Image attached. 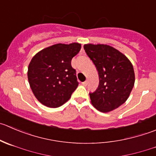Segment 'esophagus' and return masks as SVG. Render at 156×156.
<instances>
[{
	"instance_id": "esophagus-1",
	"label": "esophagus",
	"mask_w": 156,
	"mask_h": 156,
	"mask_svg": "<svg viewBox=\"0 0 156 156\" xmlns=\"http://www.w3.org/2000/svg\"><path fill=\"white\" fill-rule=\"evenodd\" d=\"M82 84L84 86H87V81H84V82H82Z\"/></svg>"
}]
</instances>
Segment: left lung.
<instances>
[{
	"instance_id": "1",
	"label": "left lung",
	"mask_w": 156,
	"mask_h": 156,
	"mask_svg": "<svg viewBox=\"0 0 156 156\" xmlns=\"http://www.w3.org/2000/svg\"><path fill=\"white\" fill-rule=\"evenodd\" d=\"M84 49L99 74V85L89 93L91 104L107 113L124 104L135 82L133 67L117 49L107 45L86 44Z\"/></svg>"
}]
</instances>
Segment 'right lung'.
<instances>
[{
	"mask_svg": "<svg viewBox=\"0 0 156 156\" xmlns=\"http://www.w3.org/2000/svg\"><path fill=\"white\" fill-rule=\"evenodd\" d=\"M81 44H58L46 48L33 56L28 67V80L35 97L43 105L58 107L67 102L78 85L72 58Z\"/></svg>",
	"mask_w": 156,
	"mask_h": 156,
	"instance_id": "add662e5",
	"label": "right lung"
}]
</instances>
